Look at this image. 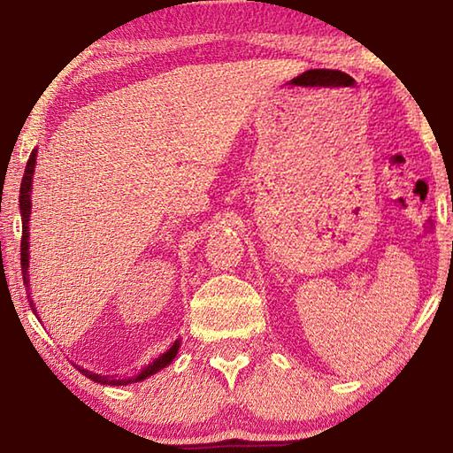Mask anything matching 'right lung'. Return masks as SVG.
<instances>
[{"label": "right lung", "instance_id": "right-lung-1", "mask_svg": "<svg viewBox=\"0 0 453 453\" xmlns=\"http://www.w3.org/2000/svg\"><path fill=\"white\" fill-rule=\"evenodd\" d=\"M35 156H37V150L32 151V156L27 159V165H26V173H24V180H21V188H19V210H21V273H24V283H26V289L29 294V213H32V180H34V172H35ZM32 296H27V300ZM29 308L37 316V310H35V303L29 300ZM178 349H180V340L173 342V346L164 351L162 356L157 359H153L151 364H148L143 367L142 372L137 373H129V375H99L94 373L89 370H80L86 378H89L91 381H97V383H104V386H127V383H137L145 378H150V375L157 373L159 370H164L165 365H170L173 362V357L178 356Z\"/></svg>", "mask_w": 453, "mask_h": 453}]
</instances>
